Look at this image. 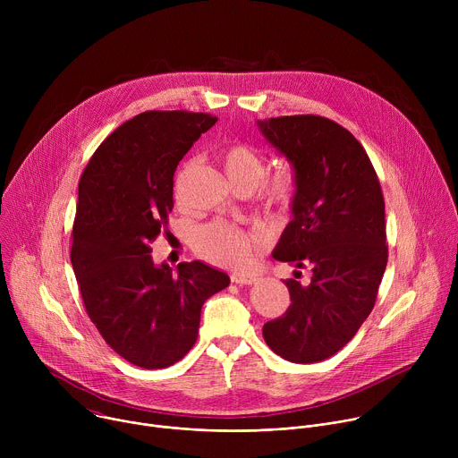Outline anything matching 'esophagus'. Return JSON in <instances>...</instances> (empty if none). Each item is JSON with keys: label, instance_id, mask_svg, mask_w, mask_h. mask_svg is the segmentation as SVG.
Listing matches in <instances>:
<instances>
[{"label": "esophagus", "instance_id": "1", "mask_svg": "<svg viewBox=\"0 0 458 458\" xmlns=\"http://www.w3.org/2000/svg\"><path fill=\"white\" fill-rule=\"evenodd\" d=\"M232 283L235 284H251L255 283V277L250 274H232Z\"/></svg>", "mask_w": 458, "mask_h": 458}]
</instances>
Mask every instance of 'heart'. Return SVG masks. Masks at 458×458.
Wrapping results in <instances>:
<instances>
[{"mask_svg": "<svg viewBox=\"0 0 458 458\" xmlns=\"http://www.w3.org/2000/svg\"><path fill=\"white\" fill-rule=\"evenodd\" d=\"M221 161L228 179L239 190L250 191L257 186L259 201L265 207L281 212L293 207L299 193V177L292 166H281L263 178L267 172L263 154L244 141L228 145ZM193 246L195 251L212 265L241 268L250 263L255 242L253 237L239 226L214 223L195 233Z\"/></svg>", "mask_w": 458, "mask_h": 458, "instance_id": "1", "label": "heart"}]
</instances>
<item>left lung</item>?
<instances>
[{"instance_id":"8db88e82","label":"left lung","mask_w":458,"mask_h":458,"mask_svg":"<svg viewBox=\"0 0 458 458\" xmlns=\"http://www.w3.org/2000/svg\"><path fill=\"white\" fill-rule=\"evenodd\" d=\"M259 128L299 177L274 259L311 270L308 286L299 274L284 281L292 304L263 337L286 360L318 362L343 350L375 306L387 265L384 195L364 147L339 123L299 114Z\"/></svg>"}]
</instances>
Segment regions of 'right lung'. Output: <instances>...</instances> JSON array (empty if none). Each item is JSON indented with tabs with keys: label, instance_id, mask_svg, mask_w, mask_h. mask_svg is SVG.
Wrapping results in <instances>:
<instances>
[{
	"label": "right lung",
	"instance_id": "1",
	"mask_svg": "<svg viewBox=\"0 0 458 458\" xmlns=\"http://www.w3.org/2000/svg\"><path fill=\"white\" fill-rule=\"evenodd\" d=\"M217 117L148 110L98 147L80 179L71 260L85 310L105 343L145 369L168 368L198 341L201 308L230 277L193 260L156 267L174 174Z\"/></svg>",
	"mask_w": 458,
	"mask_h": 458
}]
</instances>
